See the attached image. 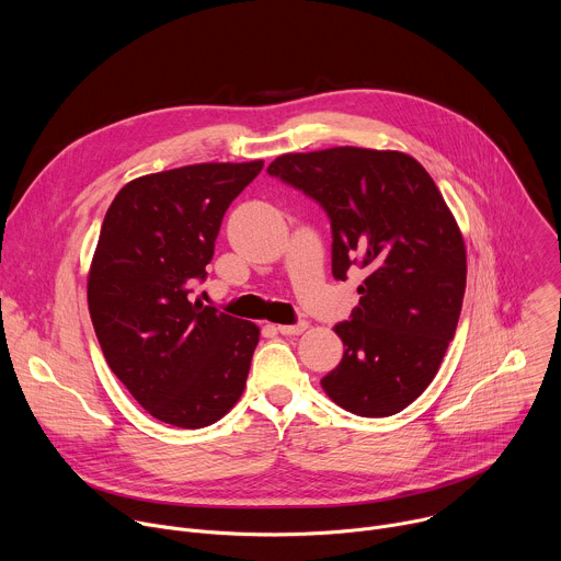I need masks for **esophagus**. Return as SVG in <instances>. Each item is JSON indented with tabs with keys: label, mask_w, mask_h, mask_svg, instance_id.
<instances>
[{
	"label": "esophagus",
	"mask_w": 561,
	"mask_h": 561,
	"mask_svg": "<svg viewBox=\"0 0 561 561\" xmlns=\"http://www.w3.org/2000/svg\"><path fill=\"white\" fill-rule=\"evenodd\" d=\"M308 329V322H297V324H282V327H277V331L282 333V335H301L304 331Z\"/></svg>",
	"instance_id": "esophagus-1"
}]
</instances>
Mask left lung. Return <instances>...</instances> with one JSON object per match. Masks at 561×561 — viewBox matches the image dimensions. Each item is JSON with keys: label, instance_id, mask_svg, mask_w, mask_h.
Wrapping results in <instances>:
<instances>
[{"label": "left lung", "instance_id": "1", "mask_svg": "<svg viewBox=\"0 0 561 561\" xmlns=\"http://www.w3.org/2000/svg\"><path fill=\"white\" fill-rule=\"evenodd\" d=\"M268 175L327 210L335 279L366 271L322 388L359 417L404 411L437 375L466 290L463 239L439 188L411 154L355 146L282 154Z\"/></svg>", "mask_w": 561, "mask_h": 561}]
</instances>
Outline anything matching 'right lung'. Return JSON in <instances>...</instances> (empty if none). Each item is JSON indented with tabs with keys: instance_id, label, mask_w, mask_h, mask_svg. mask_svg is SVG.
I'll return each mask as SVG.
<instances>
[{
	"instance_id": "1",
	"label": "right lung",
	"mask_w": 561,
	"mask_h": 561,
	"mask_svg": "<svg viewBox=\"0 0 561 561\" xmlns=\"http://www.w3.org/2000/svg\"><path fill=\"white\" fill-rule=\"evenodd\" d=\"M264 162L193 164L128 182L106 210L89 310L111 370L154 420L204 428L244 392L260 329L193 301L230 202Z\"/></svg>"
}]
</instances>
